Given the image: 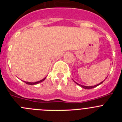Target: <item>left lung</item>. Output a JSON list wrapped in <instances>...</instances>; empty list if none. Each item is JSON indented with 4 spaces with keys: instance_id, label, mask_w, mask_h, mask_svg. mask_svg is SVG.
<instances>
[{
    "instance_id": "obj_1",
    "label": "left lung",
    "mask_w": 122,
    "mask_h": 122,
    "mask_svg": "<svg viewBox=\"0 0 122 122\" xmlns=\"http://www.w3.org/2000/svg\"><path fill=\"white\" fill-rule=\"evenodd\" d=\"M103 82H100V84H98L95 85V86H82V85L79 84H77V83L76 82H75L76 83V84L79 85V86H81V87H82V88H84V89H93V88H94V87H97L98 86H99V85H100V84H102V83L103 82Z\"/></svg>"
}]
</instances>
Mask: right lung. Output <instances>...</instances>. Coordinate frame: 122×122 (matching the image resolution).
<instances>
[{
    "label": "right lung",
    "instance_id": "right-lung-1",
    "mask_svg": "<svg viewBox=\"0 0 122 122\" xmlns=\"http://www.w3.org/2000/svg\"><path fill=\"white\" fill-rule=\"evenodd\" d=\"M46 77H45V78L43 79H41V80L39 81H37V82H25V83H26L27 84H29V85H35V84H38V83H40L41 82H43V81H45V79H46Z\"/></svg>",
    "mask_w": 122,
    "mask_h": 122
}]
</instances>
